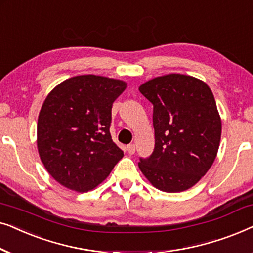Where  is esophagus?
Returning a JSON list of instances; mask_svg holds the SVG:
<instances>
[{
  "label": "esophagus",
  "mask_w": 253,
  "mask_h": 253,
  "mask_svg": "<svg viewBox=\"0 0 253 253\" xmlns=\"http://www.w3.org/2000/svg\"><path fill=\"white\" fill-rule=\"evenodd\" d=\"M126 150H127V153H129V154H133L134 152H136V145H134V144L127 145Z\"/></svg>",
  "instance_id": "esophagus-1"
}]
</instances>
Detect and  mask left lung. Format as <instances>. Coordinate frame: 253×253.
<instances>
[{
	"instance_id": "obj_1",
	"label": "left lung",
	"mask_w": 253,
	"mask_h": 253,
	"mask_svg": "<svg viewBox=\"0 0 253 253\" xmlns=\"http://www.w3.org/2000/svg\"><path fill=\"white\" fill-rule=\"evenodd\" d=\"M153 105L155 147L138 164L154 188L185 191L200 181L215 160L221 117L209 85L192 76L169 74L139 86Z\"/></svg>"
}]
</instances>
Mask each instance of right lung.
<instances>
[{"label":"right lung","instance_id":"add662e5","mask_svg":"<svg viewBox=\"0 0 253 253\" xmlns=\"http://www.w3.org/2000/svg\"><path fill=\"white\" fill-rule=\"evenodd\" d=\"M126 88L120 79L83 75L65 79L44 99L38 119V152L61 185L87 192L123 158L109 126L113 102Z\"/></svg>","mask_w":253,"mask_h":253}]
</instances>
